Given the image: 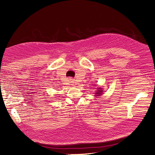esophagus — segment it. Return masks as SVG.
<instances>
[{
	"label": "esophagus",
	"mask_w": 155,
	"mask_h": 155,
	"mask_svg": "<svg viewBox=\"0 0 155 155\" xmlns=\"http://www.w3.org/2000/svg\"><path fill=\"white\" fill-rule=\"evenodd\" d=\"M73 79H70V83H73Z\"/></svg>",
	"instance_id": "34e87169"
}]
</instances>
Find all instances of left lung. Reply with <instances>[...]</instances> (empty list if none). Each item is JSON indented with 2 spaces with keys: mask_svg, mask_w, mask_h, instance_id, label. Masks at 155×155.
<instances>
[{
  "mask_svg": "<svg viewBox=\"0 0 155 155\" xmlns=\"http://www.w3.org/2000/svg\"><path fill=\"white\" fill-rule=\"evenodd\" d=\"M104 91H101V90H99V91H97V92L96 93V94H97V95H96V96H99V95H100V94H102V92Z\"/></svg>",
  "mask_w": 155,
  "mask_h": 155,
  "instance_id": "obj_1",
  "label": "left lung"
}]
</instances>
